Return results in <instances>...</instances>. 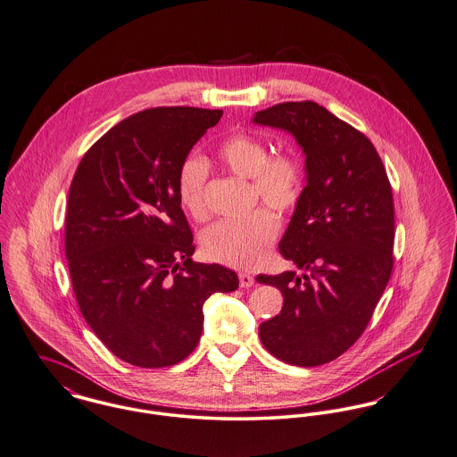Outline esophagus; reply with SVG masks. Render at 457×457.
I'll list each match as a JSON object with an SVG mask.
<instances>
[{
	"label": "esophagus",
	"mask_w": 457,
	"mask_h": 457,
	"mask_svg": "<svg viewBox=\"0 0 457 457\" xmlns=\"http://www.w3.org/2000/svg\"><path fill=\"white\" fill-rule=\"evenodd\" d=\"M238 278H240V287H244V288H248V287H252L255 283L253 277L250 273H240Z\"/></svg>",
	"instance_id": "obj_1"
}]
</instances>
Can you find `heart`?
Returning <instances> with one entry per match:
<instances>
[{
	"instance_id": "1",
	"label": "heart",
	"mask_w": 457,
	"mask_h": 457,
	"mask_svg": "<svg viewBox=\"0 0 457 457\" xmlns=\"http://www.w3.org/2000/svg\"><path fill=\"white\" fill-rule=\"evenodd\" d=\"M217 160L233 174L252 179L259 200L278 212L292 211L304 189V169L292 154L271 156L268 144L259 137L235 132L219 142ZM207 165L200 158H187L177 177L180 205L195 219L209 217ZM278 219L268 209H257L238 219L213 224L204 237L205 253L222 264L252 270L259 266L278 237Z\"/></svg>"
}]
</instances>
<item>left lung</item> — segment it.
<instances>
[{
	"label": "left lung",
	"instance_id": "8db88e82",
	"mask_svg": "<svg viewBox=\"0 0 457 457\" xmlns=\"http://www.w3.org/2000/svg\"><path fill=\"white\" fill-rule=\"evenodd\" d=\"M252 121L288 132L306 156V186L278 244L301 275H257L283 295L259 337L285 363L323 365L356 343L391 277V186L372 142L323 105L283 103Z\"/></svg>",
	"mask_w": 457,
	"mask_h": 457
}]
</instances>
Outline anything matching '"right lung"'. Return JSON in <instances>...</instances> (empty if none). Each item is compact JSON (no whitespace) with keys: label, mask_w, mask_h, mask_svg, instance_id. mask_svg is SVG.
<instances>
[{"label":"right lung","mask_w":457,"mask_h":457,"mask_svg":"<svg viewBox=\"0 0 457 457\" xmlns=\"http://www.w3.org/2000/svg\"><path fill=\"white\" fill-rule=\"evenodd\" d=\"M220 116L136 112L85 153L71 182L66 259L79 312L109 352L142 369L182 361L200 341L205 301L238 288L235 271L191 259L177 195L180 165Z\"/></svg>","instance_id":"add662e5"}]
</instances>
